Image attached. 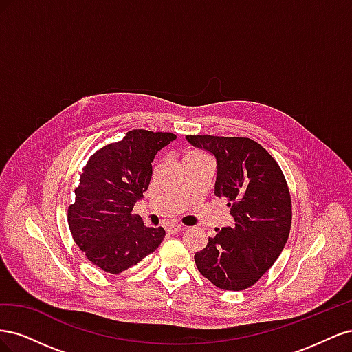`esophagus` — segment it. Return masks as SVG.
Here are the masks:
<instances>
[{
  "label": "esophagus",
  "instance_id": "obj_1",
  "mask_svg": "<svg viewBox=\"0 0 352 352\" xmlns=\"http://www.w3.org/2000/svg\"><path fill=\"white\" fill-rule=\"evenodd\" d=\"M184 229V226H180V225H177V223H172V225L168 226V233H177V232H180Z\"/></svg>",
  "mask_w": 352,
  "mask_h": 352
}]
</instances>
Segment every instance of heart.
Returning a JSON list of instances; mask_svg holds the SVG:
<instances>
[{
	"mask_svg": "<svg viewBox=\"0 0 352 352\" xmlns=\"http://www.w3.org/2000/svg\"><path fill=\"white\" fill-rule=\"evenodd\" d=\"M192 154H197V153H192Z\"/></svg>",
	"mask_w": 352,
	"mask_h": 352,
	"instance_id": "obj_1",
	"label": "heart"
}]
</instances>
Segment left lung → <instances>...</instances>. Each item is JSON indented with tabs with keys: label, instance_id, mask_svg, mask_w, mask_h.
<instances>
[{
	"label": "left lung",
	"instance_id": "1",
	"mask_svg": "<svg viewBox=\"0 0 352 352\" xmlns=\"http://www.w3.org/2000/svg\"><path fill=\"white\" fill-rule=\"evenodd\" d=\"M214 155V195L228 201L233 225L217 230L194 255L199 273L225 291L252 286L279 257L289 236L291 195L276 160L250 138L189 135Z\"/></svg>",
	"mask_w": 352,
	"mask_h": 352
}]
</instances>
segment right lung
<instances>
[{
	"instance_id": "right-lung-1",
	"label": "right lung",
	"mask_w": 352,
	"mask_h": 352,
	"mask_svg": "<svg viewBox=\"0 0 352 352\" xmlns=\"http://www.w3.org/2000/svg\"><path fill=\"white\" fill-rule=\"evenodd\" d=\"M175 140L167 132L131 131L85 166L67 220L74 242L104 272L122 273L163 242L166 230L144 226L132 210L150 185L155 154Z\"/></svg>"
}]
</instances>
